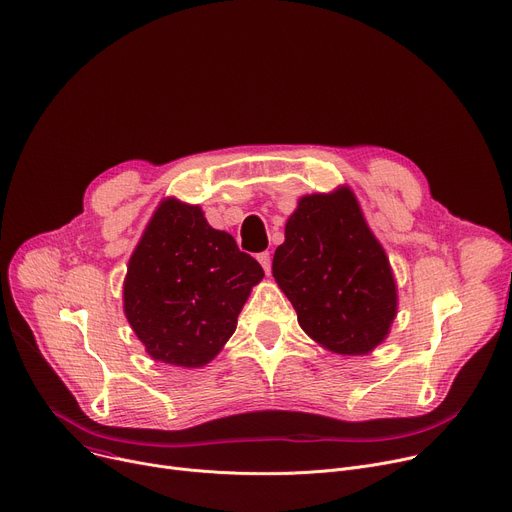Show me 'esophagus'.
Instances as JSON below:
<instances>
[{
    "label": "esophagus",
    "instance_id": "obj_1",
    "mask_svg": "<svg viewBox=\"0 0 512 512\" xmlns=\"http://www.w3.org/2000/svg\"><path fill=\"white\" fill-rule=\"evenodd\" d=\"M258 262L262 264L264 272H266V274H270V268H272V262H270V254H268V252H260V254H258Z\"/></svg>",
    "mask_w": 512,
    "mask_h": 512
}]
</instances>
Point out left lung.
I'll use <instances>...</instances> for the list:
<instances>
[{
	"mask_svg": "<svg viewBox=\"0 0 512 512\" xmlns=\"http://www.w3.org/2000/svg\"><path fill=\"white\" fill-rule=\"evenodd\" d=\"M272 277L305 334L336 355H367L398 313L385 250L346 186L299 199L274 252Z\"/></svg>",
	"mask_w": 512,
	"mask_h": 512,
	"instance_id": "8db88e82",
	"label": "left lung"
}]
</instances>
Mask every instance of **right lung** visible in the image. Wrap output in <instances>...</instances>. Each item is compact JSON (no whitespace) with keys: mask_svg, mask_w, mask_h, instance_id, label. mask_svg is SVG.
<instances>
[{"mask_svg":"<svg viewBox=\"0 0 512 512\" xmlns=\"http://www.w3.org/2000/svg\"><path fill=\"white\" fill-rule=\"evenodd\" d=\"M262 266L201 207L166 199L129 260L125 316L153 361L203 367L238 326Z\"/></svg>","mask_w":512,"mask_h":512,"instance_id":"right-lung-1","label":"right lung"}]
</instances>
